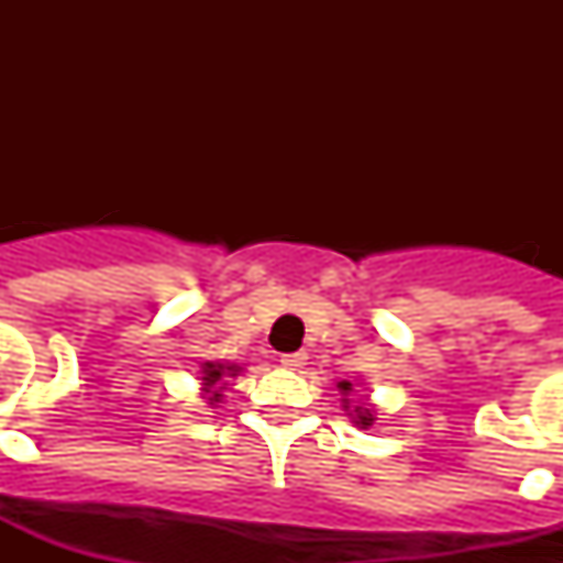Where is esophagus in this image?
I'll return each instance as SVG.
<instances>
[{"label": "esophagus", "instance_id": "esophagus-1", "mask_svg": "<svg viewBox=\"0 0 563 563\" xmlns=\"http://www.w3.org/2000/svg\"><path fill=\"white\" fill-rule=\"evenodd\" d=\"M307 363V352H290V355H282V366L285 369H301Z\"/></svg>", "mask_w": 563, "mask_h": 563}]
</instances>
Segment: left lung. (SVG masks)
<instances>
[{
  "label": "left lung",
  "mask_w": 563,
  "mask_h": 563,
  "mask_svg": "<svg viewBox=\"0 0 563 563\" xmlns=\"http://www.w3.org/2000/svg\"><path fill=\"white\" fill-rule=\"evenodd\" d=\"M338 389H341V395H343V400H341L343 409L350 411L352 383L350 380H341V383H338ZM350 417H352V422H355V426H361V429H369L372 422L377 420V417H375V406H369V402H357V406H352Z\"/></svg>",
  "instance_id": "obj_1"
}]
</instances>
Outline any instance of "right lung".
Instances as JSON below:
<instances>
[{
    "mask_svg": "<svg viewBox=\"0 0 563 563\" xmlns=\"http://www.w3.org/2000/svg\"><path fill=\"white\" fill-rule=\"evenodd\" d=\"M242 366L236 363H222V361H208L202 363V395L208 402H220V391L228 386V377H236Z\"/></svg>",
    "mask_w": 563,
    "mask_h": 563,
    "instance_id": "obj_1",
    "label": "right lung"
}]
</instances>
